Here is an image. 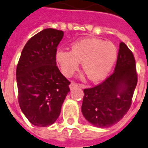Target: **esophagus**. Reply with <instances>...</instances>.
Segmentation results:
<instances>
[{
    "label": "esophagus",
    "mask_w": 148,
    "mask_h": 148,
    "mask_svg": "<svg viewBox=\"0 0 148 148\" xmlns=\"http://www.w3.org/2000/svg\"><path fill=\"white\" fill-rule=\"evenodd\" d=\"M77 86H79V87H82V85L80 84V83H76L75 82H72L69 85V87H70V89H73V88H75V87H77Z\"/></svg>",
    "instance_id": "esophagus-1"
}]
</instances>
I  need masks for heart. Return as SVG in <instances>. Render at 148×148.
Wrapping results in <instances>:
<instances>
[{"label":"heart","instance_id":"1","mask_svg":"<svg viewBox=\"0 0 148 148\" xmlns=\"http://www.w3.org/2000/svg\"><path fill=\"white\" fill-rule=\"evenodd\" d=\"M117 57L116 47L110 42L94 38H86L72 45V50L58 49L56 61L62 73L69 77L77 70L80 62L87 77L99 81L106 77Z\"/></svg>","mask_w":148,"mask_h":148}]
</instances>
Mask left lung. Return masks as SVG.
Here are the masks:
<instances>
[{
    "mask_svg": "<svg viewBox=\"0 0 148 148\" xmlns=\"http://www.w3.org/2000/svg\"><path fill=\"white\" fill-rule=\"evenodd\" d=\"M137 83L134 56L121 42L114 73L96 86L83 90L84 117L98 127H109L119 122L131 106Z\"/></svg>",
    "mask_w": 148,
    "mask_h": 148,
    "instance_id": "8db88e82",
    "label": "left lung"
}]
</instances>
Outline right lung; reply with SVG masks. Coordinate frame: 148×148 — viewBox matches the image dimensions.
I'll return each instance as SVG.
<instances>
[{
  "label": "right lung",
  "mask_w": 148,
  "mask_h": 148,
  "mask_svg": "<svg viewBox=\"0 0 148 148\" xmlns=\"http://www.w3.org/2000/svg\"><path fill=\"white\" fill-rule=\"evenodd\" d=\"M62 31L46 28L27 41L16 69L19 106L33 125L55 123L69 91L70 82L56 66Z\"/></svg>",
  "instance_id": "right-lung-1"
}]
</instances>
